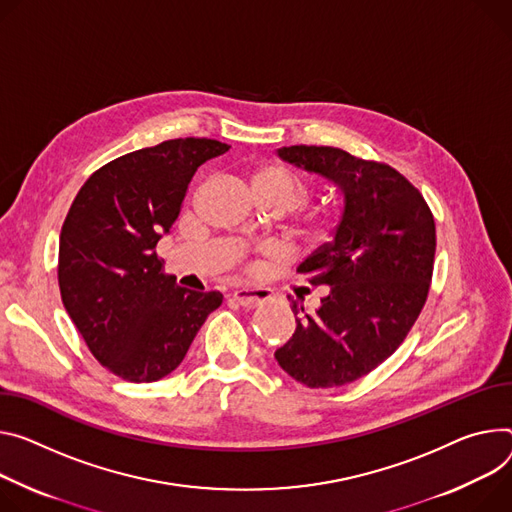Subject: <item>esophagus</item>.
<instances>
[{
    "label": "esophagus",
    "instance_id": "34e87169",
    "mask_svg": "<svg viewBox=\"0 0 512 512\" xmlns=\"http://www.w3.org/2000/svg\"><path fill=\"white\" fill-rule=\"evenodd\" d=\"M232 298H235L245 308H255V306L263 304L265 300H269L271 292L265 288H239L232 292Z\"/></svg>",
    "mask_w": 512,
    "mask_h": 512
}]
</instances>
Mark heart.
<instances>
[{"label": "heart", "instance_id": "heart-1", "mask_svg": "<svg viewBox=\"0 0 512 512\" xmlns=\"http://www.w3.org/2000/svg\"><path fill=\"white\" fill-rule=\"evenodd\" d=\"M251 185L259 200H269L296 210L310 198V185L304 177L280 163H261L251 175ZM337 228V216L333 212H312L304 220L302 235L312 245L331 241Z\"/></svg>", "mask_w": 512, "mask_h": 512}]
</instances>
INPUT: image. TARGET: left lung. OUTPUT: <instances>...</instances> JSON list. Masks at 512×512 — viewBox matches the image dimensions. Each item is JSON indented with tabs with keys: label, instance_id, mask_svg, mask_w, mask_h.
Listing matches in <instances>:
<instances>
[{
	"label": "left lung",
	"instance_id": "1",
	"mask_svg": "<svg viewBox=\"0 0 512 512\" xmlns=\"http://www.w3.org/2000/svg\"><path fill=\"white\" fill-rule=\"evenodd\" d=\"M280 157L327 177L343 216L335 241L298 267L308 284L327 286V296L312 314L292 300L296 331L275 359L308 388L345 386L386 361L421 314L435 265V218L388 163L316 145L284 147Z\"/></svg>",
	"mask_w": 512,
	"mask_h": 512
}]
</instances>
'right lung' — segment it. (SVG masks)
<instances>
[{"instance_id":"obj_1","label":"right lung","mask_w":512,"mask_h":512,"mask_svg":"<svg viewBox=\"0 0 512 512\" xmlns=\"http://www.w3.org/2000/svg\"><path fill=\"white\" fill-rule=\"evenodd\" d=\"M230 145L173 138L89 175L59 239V288L87 349L114 376L157 382L183 361L220 292L175 284L157 255L196 169Z\"/></svg>"}]
</instances>
